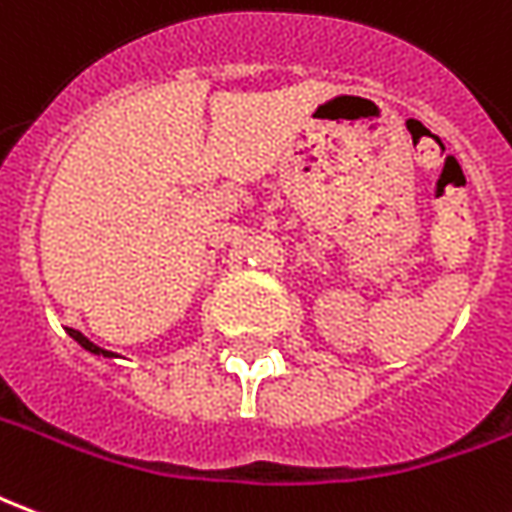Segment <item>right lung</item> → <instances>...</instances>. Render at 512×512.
Listing matches in <instances>:
<instances>
[{
	"label": "right lung",
	"instance_id": "add662e5",
	"mask_svg": "<svg viewBox=\"0 0 512 512\" xmlns=\"http://www.w3.org/2000/svg\"><path fill=\"white\" fill-rule=\"evenodd\" d=\"M68 336H71V339H74L79 347H85L88 353L104 355V358H115V353H112V350H104V347H99V344H93L88 336H85V333H79V331H74V328H68Z\"/></svg>",
	"mask_w": 512,
	"mask_h": 512
}]
</instances>
